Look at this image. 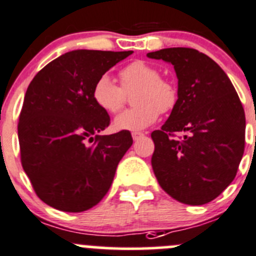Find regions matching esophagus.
Segmentation results:
<instances>
[{
  "label": "esophagus",
  "mask_w": 256,
  "mask_h": 256,
  "mask_svg": "<svg viewBox=\"0 0 256 256\" xmlns=\"http://www.w3.org/2000/svg\"><path fill=\"white\" fill-rule=\"evenodd\" d=\"M131 135H132L134 141H138V140H140L141 138H144V134L142 132H132V134H131Z\"/></svg>",
  "instance_id": "1"
}]
</instances>
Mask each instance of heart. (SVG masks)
Segmentation results:
<instances>
[{
	"mask_svg": "<svg viewBox=\"0 0 256 256\" xmlns=\"http://www.w3.org/2000/svg\"><path fill=\"white\" fill-rule=\"evenodd\" d=\"M160 71L145 61H134L120 71L118 86L110 76L98 78L92 88L96 105L108 114L124 108L126 95L132 92V108L115 118L116 130L140 131L158 120L160 112H170L178 102V88L170 80L160 78Z\"/></svg>",
	"mask_w": 256,
	"mask_h": 256,
	"instance_id": "obj_1",
	"label": "heart"
}]
</instances>
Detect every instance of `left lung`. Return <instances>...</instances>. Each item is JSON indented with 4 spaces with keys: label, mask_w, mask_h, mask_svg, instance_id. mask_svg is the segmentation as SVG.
Returning <instances> with one entry per match:
<instances>
[{
    "label": "left lung",
    "mask_w": 256,
    "mask_h": 256,
    "mask_svg": "<svg viewBox=\"0 0 256 256\" xmlns=\"http://www.w3.org/2000/svg\"><path fill=\"white\" fill-rule=\"evenodd\" d=\"M172 64L178 102L151 134L158 184L172 199L204 205L219 196L238 172L245 148V112L232 81L209 56L188 47L150 52ZM185 132L184 138H174Z\"/></svg>",
    "instance_id": "obj_1"
}]
</instances>
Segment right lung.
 <instances>
[{"mask_svg":"<svg viewBox=\"0 0 256 256\" xmlns=\"http://www.w3.org/2000/svg\"><path fill=\"white\" fill-rule=\"evenodd\" d=\"M132 51L76 50L37 72L22 105L21 164L37 196L61 212H81L102 200L132 145L130 131L98 135L110 116L92 98L104 75Z\"/></svg>","mask_w":256,"mask_h":256,"instance_id":"1","label":"right lung"}]
</instances>
